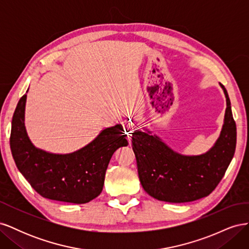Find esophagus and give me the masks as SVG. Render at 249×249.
Returning a JSON list of instances; mask_svg holds the SVG:
<instances>
[{
  "label": "esophagus",
  "instance_id": "34e87169",
  "mask_svg": "<svg viewBox=\"0 0 249 249\" xmlns=\"http://www.w3.org/2000/svg\"><path fill=\"white\" fill-rule=\"evenodd\" d=\"M123 125L124 129V133L127 135V136H130L135 129V124L130 119V120H124L123 123Z\"/></svg>",
  "mask_w": 249,
  "mask_h": 249
}]
</instances>
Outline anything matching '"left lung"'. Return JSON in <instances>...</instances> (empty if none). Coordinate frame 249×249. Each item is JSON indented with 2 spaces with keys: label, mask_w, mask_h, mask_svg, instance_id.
Masks as SVG:
<instances>
[{
  "label": "left lung",
  "mask_w": 249,
  "mask_h": 249,
  "mask_svg": "<svg viewBox=\"0 0 249 249\" xmlns=\"http://www.w3.org/2000/svg\"><path fill=\"white\" fill-rule=\"evenodd\" d=\"M224 124L219 138L208 153L183 156L173 152L159 137L135 131L132 146L140 183L150 196L167 202H189L208 196L227 171L236 149L237 127L227 89Z\"/></svg>",
  "instance_id": "left-lung-1"
}]
</instances>
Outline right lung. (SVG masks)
<instances>
[{"instance_id": "obj_1", "label": "right lung", "mask_w": 249, "mask_h": 249, "mask_svg": "<svg viewBox=\"0 0 249 249\" xmlns=\"http://www.w3.org/2000/svg\"><path fill=\"white\" fill-rule=\"evenodd\" d=\"M27 94L18 104L12 117L10 148L18 170L42 197L86 203L99 196L112 155L126 146L122 124L107 127L92 142L67 155L50 154L36 148L25 129Z\"/></svg>"}]
</instances>
